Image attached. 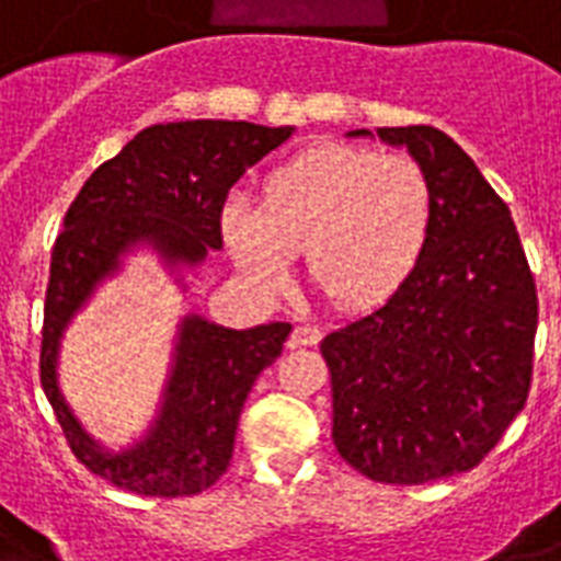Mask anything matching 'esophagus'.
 <instances>
[{"instance_id": "obj_1", "label": "esophagus", "mask_w": 561, "mask_h": 561, "mask_svg": "<svg viewBox=\"0 0 561 561\" xmlns=\"http://www.w3.org/2000/svg\"><path fill=\"white\" fill-rule=\"evenodd\" d=\"M320 336H322L320 328L302 322V325L294 328V334H290V345H294V348H302V345H317L320 343Z\"/></svg>"}]
</instances>
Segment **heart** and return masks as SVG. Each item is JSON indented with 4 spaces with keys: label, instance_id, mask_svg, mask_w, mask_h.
<instances>
[{
    "label": "heart",
    "instance_id": "heart-1",
    "mask_svg": "<svg viewBox=\"0 0 561 561\" xmlns=\"http://www.w3.org/2000/svg\"><path fill=\"white\" fill-rule=\"evenodd\" d=\"M432 230L435 186L421 161L331 140L276 163L262 204L230 195L221 207V236L248 279L282 290L305 250L311 282L340 308L398 294Z\"/></svg>",
    "mask_w": 561,
    "mask_h": 561
}]
</instances>
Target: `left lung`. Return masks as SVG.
<instances>
[{"label": "left lung", "instance_id": "left-lung-1", "mask_svg": "<svg viewBox=\"0 0 561 561\" xmlns=\"http://www.w3.org/2000/svg\"><path fill=\"white\" fill-rule=\"evenodd\" d=\"M377 135L426 167L435 230L398 294L322 340L331 438L371 481L426 484L478 467L525 409L539 299L507 204L470 154L432 126Z\"/></svg>", "mask_w": 561, "mask_h": 561}]
</instances>
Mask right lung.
Masks as SVG:
<instances>
[{
    "label": "right lung",
    "mask_w": 561,
    "mask_h": 561,
    "mask_svg": "<svg viewBox=\"0 0 561 561\" xmlns=\"http://www.w3.org/2000/svg\"><path fill=\"white\" fill-rule=\"evenodd\" d=\"M294 126L248 121L154 123L98 170L77 193L51 250L45 290L39 383L71 453L85 470L135 495H195L225 476L250 389L288 340V322L248 331L198 313L178 328L175 357L158 417L129 449L108 453L85 435L57 386L62 331L121 256L152 244L167 265H202L221 248V207L248 167L282 147Z\"/></svg>",
    "instance_id": "add662e5"
}]
</instances>
